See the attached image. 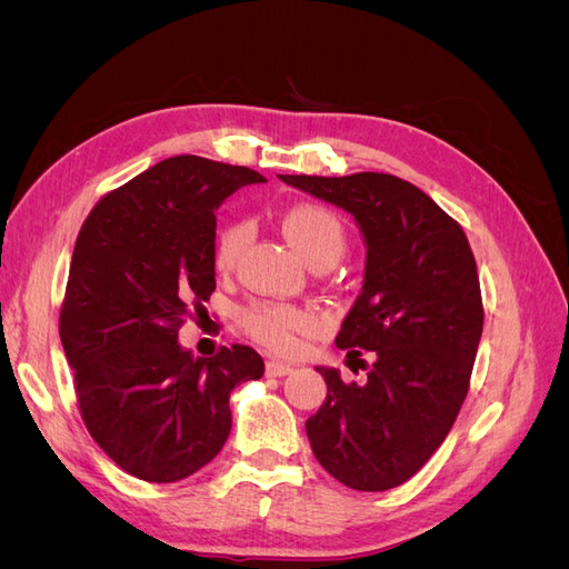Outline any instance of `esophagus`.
Here are the masks:
<instances>
[{
    "mask_svg": "<svg viewBox=\"0 0 569 569\" xmlns=\"http://www.w3.org/2000/svg\"><path fill=\"white\" fill-rule=\"evenodd\" d=\"M291 370H295V368H291L289 363H282V360H268V363H266V375L268 377H284Z\"/></svg>",
    "mask_w": 569,
    "mask_h": 569,
    "instance_id": "1",
    "label": "esophagus"
}]
</instances>
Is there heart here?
Returning <instances> with one entry per match:
<instances>
[{
  "label": "heart",
  "mask_w": 569,
  "mask_h": 569,
  "mask_svg": "<svg viewBox=\"0 0 569 569\" xmlns=\"http://www.w3.org/2000/svg\"><path fill=\"white\" fill-rule=\"evenodd\" d=\"M282 230L291 244L303 256L308 266L320 261H339L347 249V228L341 218L318 203H301L287 211L282 218ZM249 239L247 222H228L216 232L213 239V263L218 270L228 272L234 268ZM242 327L263 347L289 353L299 347V339L316 330V318L303 308L274 301H256L242 311Z\"/></svg>",
  "instance_id": "b5f03b06"
}]
</instances>
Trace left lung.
Returning a JSON list of instances; mask_svg holds the SVG:
<instances>
[{
	"label": "left lung",
	"instance_id": "left-lung-1",
	"mask_svg": "<svg viewBox=\"0 0 569 569\" xmlns=\"http://www.w3.org/2000/svg\"><path fill=\"white\" fill-rule=\"evenodd\" d=\"M280 180L349 211L368 247L363 289L335 339L368 380L318 368L327 396L306 420L308 441L343 487H401L451 432L470 389L485 325L470 242L422 189L389 173Z\"/></svg>",
	"mask_w": 569,
	"mask_h": 569
}]
</instances>
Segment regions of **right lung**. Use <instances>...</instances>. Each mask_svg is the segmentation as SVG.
Instances as JSON below:
<instances>
[{
  "label": "right lung",
  "mask_w": 569,
  "mask_h": 569,
  "mask_svg": "<svg viewBox=\"0 0 569 569\" xmlns=\"http://www.w3.org/2000/svg\"><path fill=\"white\" fill-rule=\"evenodd\" d=\"M266 182L247 166L166 159L97 201L76 239L59 316L84 427L120 470L170 485L211 462L230 393L263 377L244 343L194 358L178 341L216 289V209Z\"/></svg>",
  "instance_id": "obj_1"
}]
</instances>
